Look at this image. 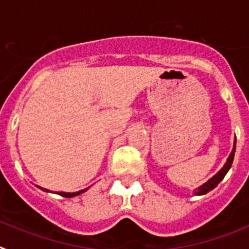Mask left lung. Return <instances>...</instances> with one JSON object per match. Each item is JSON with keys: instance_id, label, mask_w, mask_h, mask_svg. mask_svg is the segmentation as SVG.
Masks as SVG:
<instances>
[{"instance_id": "8db88e82", "label": "left lung", "mask_w": 249, "mask_h": 249, "mask_svg": "<svg viewBox=\"0 0 249 249\" xmlns=\"http://www.w3.org/2000/svg\"><path fill=\"white\" fill-rule=\"evenodd\" d=\"M234 153H235V142H234V146H233V150L232 153H231V155H229V158L227 159V163L224 164V166L222 168V169L219 170V172L215 174L213 178L209 179L205 184H203L202 187H199L198 189L194 192V194H196V196H203V194H207L209 192V190L214 189L215 187H217L218 184L220 183V180L226 177V174L228 173L229 168L232 166V163H233V158H234Z\"/></svg>"}]
</instances>
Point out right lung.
<instances>
[{
	"label": "right lung",
	"instance_id": "obj_1",
	"mask_svg": "<svg viewBox=\"0 0 249 249\" xmlns=\"http://www.w3.org/2000/svg\"><path fill=\"white\" fill-rule=\"evenodd\" d=\"M86 190V189H85ZM85 190H80V192H76V193H64V192H60L59 196H65V198H71V196H79V194L84 193Z\"/></svg>",
	"mask_w": 249,
	"mask_h": 249
}]
</instances>
